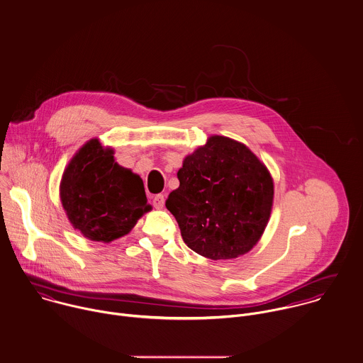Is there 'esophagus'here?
Instances as JSON below:
<instances>
[{"instance_id":"34e87169","label":"esophagus","mask_w":363,"mask_h":363,"mask_svg":"<svg viewBox=\"0 0 363 363\" xmlns=\"http://www.w3.org/2000/svg\"><path fill=\"white\" fill-rule=\"evenodd\" d=\"M152 204L156 209H160L164 206V196L163 194H156L155 197L152 199Z\"/></svg>"}]
</instances>
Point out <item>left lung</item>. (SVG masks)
<instances>
[{
  "instance_id": "8db88e82",
  "label": "left lung",
  "mask_w": 363,
  "mask_h": 363,
  "mask_svg": "<svg viewBox=\"0 0 363 363\" xmlns=\"http://www.w3.org/2000/svg\"><path fill=\"white\" fill-rule=\"evenodd\" d=\"M179 189L166 208L184 243L211 259H236L253 249L269 219L274 183L246 145L213 135L186 156Z\"/></svg>"
}]
</instances>
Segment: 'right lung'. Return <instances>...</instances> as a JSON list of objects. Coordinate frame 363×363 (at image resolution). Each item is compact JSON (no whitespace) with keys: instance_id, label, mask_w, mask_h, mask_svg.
Segmentation results:
<instances>
[{"instance_id":"obj_1","label":"right lung","mask_w":363,"mask_h":363,"mask_svg":"<svg viewBox=\"0 0 363 363\" xmlns=\"http://www.w3.org/2000/svg\"><path fill=\"white\" fill-rule=\"evenodd\" d=\"M60 197L72 226L95 242L127 235L151 209L141 177L118 166L113 150L104 148L96 138L68 163Z\"/></svg>"}]
</instances>
